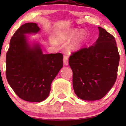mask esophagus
<instances>
[{
  "label": "esophagus",
  "mask_w": 126,
  "mask_h": 126,
  "mask_svg": "<svg viewBox=\"0 0 126 126\" xmlns=\"http://www.w3.org/2000/svg\"><path fill=\"white\" fill-rule=\"evenodd\" d=\"M63 63L64 65L67 66L69 64V60H68V57L67 56H64V58H63Z\"/></svg>",
  "instance_id": "obj_1"
}]
</instances>
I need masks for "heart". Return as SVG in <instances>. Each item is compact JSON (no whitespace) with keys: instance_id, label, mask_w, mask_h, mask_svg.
<instances>
[{"instance_id":"obj_1","label":"heart","mask_w":126,"mask_h":126,"mask_svg":"<svg viewBox=\"0 0 126 126\" xmlns=\"http://www.w3.org/2000/svg\"><path fill=\"white\" fill-rule=\"evenodd\" d=\"M78 32L77 29H70V30H65V31H61L57 34L56 36V40L54 38H51L50 41L53 44L57 45L58 42L63 43V42L68 41L71 40L76 35ZM86 37V34L85 31H81L75 37L72 41L69 43L67 46V48L69 50L71 51H75L78 50L80 47L84 40Z\"/></svg>"}]
</instances>
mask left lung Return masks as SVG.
<instances>
[{
  "instance_id": "1",
  "label": "left lung",
  "mask_w": 126,
  "mask_h": 126,
  "mask_svg": "<svg viewBox=\"0 0 126 126\" xmlns=\"http://www.w3.org/2000/svg\"><path fill=\"white\" fill-rule=\"evenodd\" d=\"M93 46L72 53L69 64L73 71V87L80 99H100L113 86L117 76L120 55L114 36L101 27Z\"/></svg>"
}]
</instances>
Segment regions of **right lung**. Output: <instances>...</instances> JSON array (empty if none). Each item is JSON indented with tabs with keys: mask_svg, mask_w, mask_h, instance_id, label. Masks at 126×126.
<instances>
[{
	"mask_svg": "<svg viewBox=\"0 0 126 126\" xmlns=\"http://www.w3.org/2000/svg\"><path fill=\"white\" fill-rule=\"evenodd\" d=\"M36 23L24 24L14 33L6 57V76L9 84L20 98L41 102L49 95L51 82L63 66V55L44 54L40 47L31 48L26 34L37 33Z\"/></svg>",
	"mask_w": 126,
	"mask_h": 126,
	"instance_id": "add662e5",
	"label": "right lung"
}]
</instances>
